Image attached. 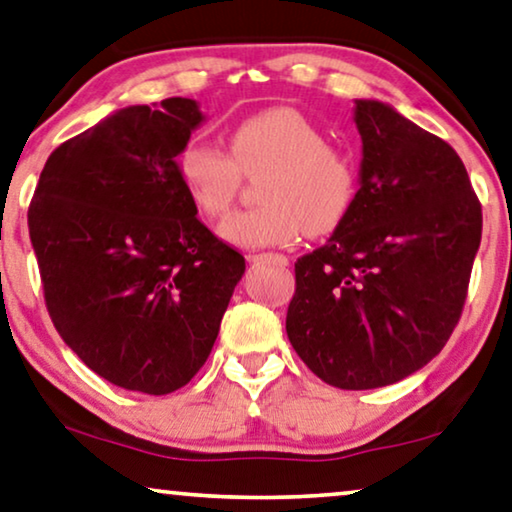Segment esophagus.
I'll return each instance as SVG.
<instances>
[{"mask_svg": "<svg viewBox=\"0 0 512 512\" xmlns=\"http://www.w3.org/2000/svg\"><path fill=\"white\" fill-rule=\"evenodd\" d=\"M248 259H250V262H273L278 266L289 264V259L282 253H253V255H248Z\"/></svg>", "mask_w": 512, "mask_h": 512, "instance_id": "34e87169", "label": "esophagus"}]
</instances>
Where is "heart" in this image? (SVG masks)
Returning a JSON list of instances; mask_svg holds the SVG:
<instances>
[{"label":"heart","instance_id":"b5f03b06","mask_svg":"<svg viewBox=\"0 0 512 512\" xmlns=\"http://www.w3.org/2000/svg\"><path fill=\"white\" fill-rule=\"evenodd\" d=\"M181 186L197 211L220 218L232 209L241 177L255 179L262 207L234 213L223 239L243 248L285 246L305 232L329 236L345 223L358 197L354 156L326 140L322 126L294 108H271L243 119L227 151L190 137L177 156Z\"/></svg>","mask_w":512,"mask_h":512}]
</instances>
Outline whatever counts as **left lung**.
<instances>
[{
  "label": "left lung",
  "mask_w": 512,
  "mask_h": 512,
  "mask_svg": "<svg viewBox=\"0 0 512 512\" xmlns=\"http://www.w3.org/2000/svg\"><path fill=\"white\" fill-rule=\"evenodd\" d=\"M361 188L326 246L296 259L287 338L335 388L395 384L460 322L483 232L451 144L379 101H356Z\"/></svg>",
  "instance_id": "8db88e82"
}]
</instances>
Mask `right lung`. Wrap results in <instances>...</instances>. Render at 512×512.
Listing matches in <instances>:
<instances>
[{"label": "right lung", "instance_id": "add662e5", "mask_svg": "<svg viewBox=\"0 0 512 512\" xmlns=\"http://www.w3.org/2000/svg\"><path fill=\"white\" fill-rule=\"evenodd\" d=\"M160 105H131L59 144L27 213L61 340L110 384L147 395L197 375L246 271L181 186L197 103Z\"/></svg>", "mask_w": 512, "mask_h": 512}]
</instances>
